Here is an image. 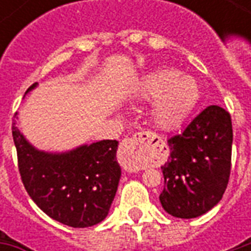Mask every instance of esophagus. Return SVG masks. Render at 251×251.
Instances as JSON below:
<instances>
[{
    "instance_id": "esophagus-1",
    "label": "esophagus",
    "mask_w": 251,
    "mask_h": 251,
    "mask_svg": "<svg viewBox=\"0 0 251 251\" xmlns=\"http://www.w3.org/2000/svg\"><path fill=\"white\" fill-rule=\"evenodd\" d=\"M160 137L153 131H138L121 142L118 151V160L122 168L129 172H137L141 169L142 151L153 141H158Z\"/></svg>"
}]
</instances>
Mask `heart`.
Masks as SVG:
<instances>
[{
	"instance_id": "obj_1",
	"label": "heart",
	"mask_w": 251,
	"mask_h": 251,
	"mask_svg": "<svg viewBox=\"0 0 251 251\" xmlns=\"http://www.w3.org/2000/svg\"><path fill=\"white\" fill-rule=\"evenodd\" d=\"M144 99H156L152 117L161 129L180 125L198 103L200 90L191 76H181L176 70H158L144 77L140 88Z\"/></svg>"
}]
</instances>
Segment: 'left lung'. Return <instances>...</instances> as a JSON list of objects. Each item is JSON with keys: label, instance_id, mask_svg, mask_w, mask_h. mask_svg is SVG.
<instances>
[{"label": "left lung", "instance_id": "obj_1", "mask_svg": "<svg viewBox=\"0 0 251 251\" xmlns=\"http://www.w3.org/2000/svg\"><path fill=\"white\" fill-rule=\"evenodd\" d=\"M168 145L161 205L181 219L203 215L221 201L228 184L231 115L221 106H207L180 134L168 138Z\"/></svg>", "mask_w": 251, "mask_h": 251}]
</instances>
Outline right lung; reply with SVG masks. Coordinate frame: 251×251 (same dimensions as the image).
<instances>
[{
  "mask_svg": "<svg viewBox=\"0 0 251 251\" xmlns=\"http://www.w3.org/2000/svg\"><path fill=\"white\" fill-rule=\"evenodd\" d=\"M12 134L21 181L40 210L71 227H90L103 221L121 177L115 158L118 141L103 140L53 154L32 147L16 127V120Z\"/></svg>",
  "mask_w": 251,
  "mask_h": 251,
  "instance_id": "obj_1",
  "label": "right lung"
}]
</instances>
